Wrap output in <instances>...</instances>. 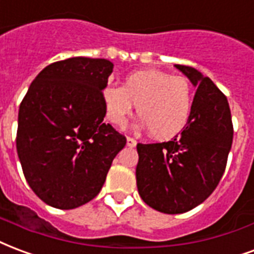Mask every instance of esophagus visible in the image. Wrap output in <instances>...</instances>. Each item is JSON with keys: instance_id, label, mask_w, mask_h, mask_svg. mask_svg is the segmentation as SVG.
Returning <instances> with one entry per match:
<instances>
[{"instance_id": "34e87169", "label": "esophagus", "mask_w": 254, "mask_h": 254, "mask_svg": "<svg viewBox=\"0 0 254 254\" xmlns=\"http://www.w3.org/2000/svg\"><path fill=\"white\" fill-rule=\"evenodd\" d=\"M137 144V141L134 140V138H132V137H127V145L129 146V148H134Z\"/></svg>"}]
</instances>
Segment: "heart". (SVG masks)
<instances>
[{
  "label": "heart",
  "instance_id": "heart-1",
  "mask_svg": "<svg viewBox=\"0 0 254 254\" xmlns=\"http://www.w3.org/2000/svg\"><path fill=\"white\" fill-rule=\"evenodd\" d=\"M106 118L117 129L127 127L137 106L138 127L149 129L155 138L168 140L189 124L194 93L185 76L160 69H141L127 75L124 86L108 84L102 90Z\"/></svg>",
  "mask_w": 254,
  "mask_h": 254
}]
</instances>
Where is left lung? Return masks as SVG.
<instances>
[{
	"instance_id": "obj_1",
	"label": "left lung",
	"mask_w": 254,
	"mask_h": 254,
	"mask_svg": "<svg viewBox=\"0 0 254 254\" xmlns=\"http://www.w3.org/2000/svg\"><path fill=\"white\" fill-rule=\"evenodd\" d=\"M196 89L192 113L180 136L137 144V189L149 207L182 214L204 202L222 178L233 142L226 97L198 69L175 64Z\"/></svg>"
}]
</instances>
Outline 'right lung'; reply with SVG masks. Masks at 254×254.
I'll list each match as a JSON object with an SVG mask.
<instances>
[{
    "mask_svg": "<svg viewBox=\"0 0 254 254\" xmlns=\"http://www.w3.org/2000/svg\"><path fill=\"white\" fill-rule=\"evenodd\" d=\"M113 67L84 56L55 62L20 105L17 155L29 187L52 207L71 210L95 198L127 144L103 122L102 90Z\"/></svg>",
    "mask_w": 254,
    "mask_h": 254,
    "instance_id": "1",
    "label": "right lung"
}]
</instances>
